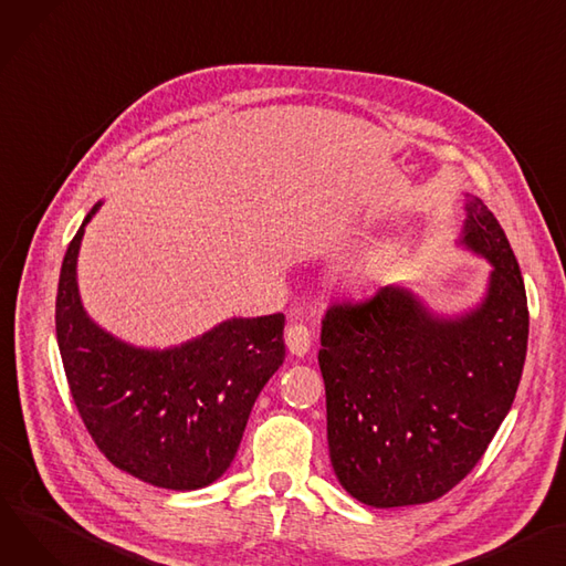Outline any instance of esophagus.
Here are the masks:
<instances>
[{
  "label": "esophagus",
  "mask_w": 566,
  "mask_h": 566,
  "mask_svg": "<svg viewBox=\"0 0 566 566\" xmlns=\"http://www.w3.org/2000/svg\"><path fill=\"white\" fill-rule=\"evenodd\" d=\"M284 342L291 355L305 357L312 348V329L307 325H291L284 332Z\"/></svg>",
  "instance_id": "1"
}]
</instances>
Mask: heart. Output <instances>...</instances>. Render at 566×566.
I'll return each mask as SVG.
<instances>
[{
    "label": "heart",
    "mask_w": 566,
    "mask_h": 566,
    "mask_svg": "<svg viewBox=\"0 0 566 566\" xmlns=\"http://www.w3.org/2000/svg\"><path fill=\"white\" fill-rule=\"evenodd\" d=\"M382 273H385V266H375V263H366V266L357 269V273L353 275L350 280V286L357 295L361 297H368L373 293H378L382 286H380V280H382Z\"/></svg>",
    "instance_id": "heart-1"
}]
</instances>
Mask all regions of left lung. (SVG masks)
<instances>
[{
	"mask_svg": "<svg viewBox=\"0 0 566 566\" xmlns=\"http://www.w3.org/2000/svg\"><path fill=\"white\" fill-rule=\"evenodd\" d=\"M458 245L492 263L484 295L439 314L407 286L332 305L318 364L327 446L346 492L370 507L437 501L480 462L514 402L528 300L510 241L467 193Z\"/></svg>",
	"mask_w": 566,
	"mask_h": 566,
	"instance_id": "left-lung-1",
	"label": "left lung"
}]
</instances>
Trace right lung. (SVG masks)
I'll return each mask as SVG.
<instances>
[{
  "instance_id": "1",
  "label": "right lung",
  "mask_w": 566,
  "mask_h": 566,
  "mask_svg": "<svg viewBox=\"0 0 566 566\" xmlns=\"http://www.w3.org/2000/svg\"><path fill=\"white\" fill-rule=\"evenodd\" d=\"M63 256L56 342L80 417L106 460L155 486L193 492L234 462L252 405L284 361V316L228 318L170 348H140L84 310L77 259Z\"/></svg>"
}]
</instances>
